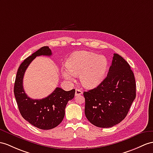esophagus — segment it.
Masks as SVG:
<instances>
[{"label": "esophagus", "instance_id": "1", "mask_svg": "<svg viewBox=\"0 0 153 153\" xmlns=\"http://www.w3.org/2000/svg\"><path fill=\"white\" fill-rule=\"evenodd\" d=\"M81 94H82V91L79 89H76L75 96H79V95H80Z\"/></svg>", "mask_w": 153, "mask_h": 153}]
</instances>
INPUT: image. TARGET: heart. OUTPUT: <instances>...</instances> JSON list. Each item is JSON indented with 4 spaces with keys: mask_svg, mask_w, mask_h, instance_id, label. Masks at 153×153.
I'll return each instance as SVG.
<instances>
[{
    "mask_svg": "<svg viewBox=\"0 0 153 153\" xmlns=\"http://www.w3.org/2000/svg\"><path fill=\"white\" fill-rule=\"evenodd\" d=\"M108 67V60L102 55L88 51H80L71 55L63 70L65 79L73 80L79 76L81 84L88 88H94L102 81Z\"/></svg>",
    "mask_w": 153,
    "mask_h": 153,
    "instance_id": "1",
    "label": "heart"
}]
</instances>
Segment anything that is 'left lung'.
<instances>
[{
	"instance_id": "obj_1",
	"label": "left lung",
	"mask_w": 153,
	"mask_h": 153,
	"mask_svg": "<svg viewBox=\"0 0 153 153\" xmlns=\"http://www.w3.org/2000/svg\"><path fill=\"white\" fill-rule=\"evenodd\" d=\"M83 94L85 115L91 124L109 128L120 123L136 98L135 78L127 62L114 54L105 80Z\"/></svg>"
}]
</instances>
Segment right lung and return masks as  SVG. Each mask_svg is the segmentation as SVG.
<instances>
[{
    "label": "right lung",
    "mask_w": 153,
    "mask_h": 153,
    "mask_svg": "<svg viewBox=\"0 0 153 153\" xmlns=\"http://www.w3.org/2000/svg\"><path fill=\"white\" fill-rule=\"evenodd\" d=\"M48 47H43L22 62L18 69L14 85V95L20 113L25 120L42 130L55 128L62 121L68 101L74 98L75 89L66 91L56 88L48 97L42 99H32L25 94L23 76L30 64L39 56H51Z\"/></svg>",
    "instance_id": "right-lung-1"
}]
</instances>
